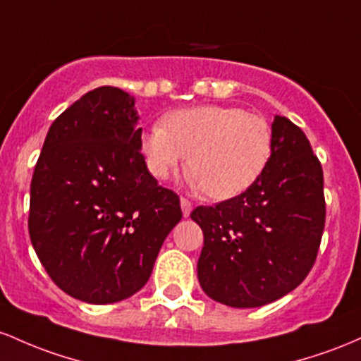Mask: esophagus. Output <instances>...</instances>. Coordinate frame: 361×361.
<instances>
[{
    "label": "esophagus",
    "instance_id": "obj_1",
    "mask_svg": "<svg viewBox=\"0 0 361 361\" xmlns=\"http://www.w3.org/2000/svg\"><path fill=\"white\" fill-rule=\"evenodd\" d=\"M180 208H182V216L188 218L189 214H191V212H192L191 201H188V200H185V197H180Z\"/></svg>",
    "mask_w": 361,
    "mask_h": 361
}]
</instances>
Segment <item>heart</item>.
Masks as SVG:
<instances>
[{
	"mask_svg": "<svg viewBox=\"0 0 361 361\" xmlns=\"http://www.w3.org/2000/svg\"><path fill=\"white\" fill-rule=\"evenodd\" d=\"M271 152L264 117L221 105L176 111L141 136L145 164L157 180L172 179L189 157L191 184L220 201L247 191L268 167Z\"/></svg>",
	"mask_w": 361,
	"mask_h": 361,
	"instance_id": "obj_1",
	"label": "heart"
}]
</instances>
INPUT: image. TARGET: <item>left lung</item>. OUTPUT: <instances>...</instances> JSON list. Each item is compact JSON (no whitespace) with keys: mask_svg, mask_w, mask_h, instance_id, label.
Instances as JSON below:
<instances>
[{"mask_svg":"<svg viewBox=\"0 0 361 361\" xmlns=\"http://www.w3.org/2000/svg\"><path fill=\"white\" fill-rule=\"evenodd\" d=\"M273 152L261 177L240 196L197 206L204 235L197 279L202 291L235 309L262 307L305 279L326 224L322 167L298 126L271 124Z\"/></svg>","mask_w":361,"mask_h":361,"instance_id":"left-lung-1","label":"left lung"}]
</instances>
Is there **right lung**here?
Masks as SVG:
<instances>
[{
    "instance_id": "obj_1",
    "label": "right lung",
    "mask_w": 361,
    "mask_h": 361,
    "mask_svg": "<svg viewBox=\"0 0 361 361\" xmlns=\"http://www.w3.org/2000/svg\"><path fill=\"white\" fill-rule=\"evenodd\" d=\"M135 104L116 87L85 93L51 124L32 177L35 254L64 293L93 305L143 288L182 218L141 155Z\"/></svg>"
}]
</instances>
